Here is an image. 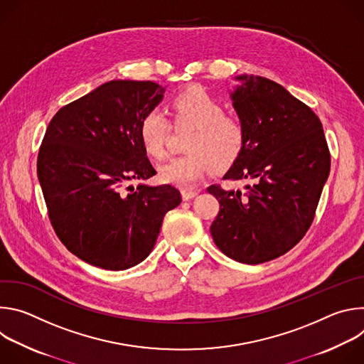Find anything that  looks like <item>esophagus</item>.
I'll use <instances>...</instances> for the list:
<instances>
[{
	"label": "esophagus",
	"mask_w": 364,
	"mask_h": 364,
	"mask_svg": "<svg viewBox=\"0 0 364 364\" xmlns=\"http://www.w3.org/2000/svg\"><path fill=\"white\" fill-rule=\"evenodd\" d=\"M197 190H183L181 191V194H183V198L184 200H190V198H193V197H196L197 196Z\"/></svg>",
	"instance_id": "34e87169"
}]
</instances>
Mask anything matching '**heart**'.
I'll use <instances>...</instances> for the list:
<instances>
[{"instance_id": "heart-1", "label": "heart", "mask_w": 364, "mask_h": 364, "mask_svg": "<svg viewBox=\"0 0 364 364\" xmlns=\"http://www.w3.org/2000/svg\"><path fill=\"white\" fill-rule=\"evenodd\" d=\"M171 109L176 125L190 127L191 132L184 144L188 152L160 167L164 183L188 190L210 167L220 171L236 161L246 142V129L240 119L226 115L216 97L193 86L173 97ZM170 128V121L160 109H151L142 117L139 138L151 157L161 160L166 155Z\"/></svg>"}]
</instances>
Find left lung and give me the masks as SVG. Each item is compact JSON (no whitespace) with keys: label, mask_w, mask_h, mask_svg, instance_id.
Here are the masks:
<instances>
[{"label":"left lung","mask_w":364,"mask_h":364,"mask_svg":"<svg viewBox=\"0 0 364 364\" xmlns=\"http://www.w3.org/2000/svg\"><path fill=\"white\" fill-rule=\"evenodd\" d=\"M230 93L246 142L223 180L213 184L220 210L210 226L216 246L240 264L257 265L292 249L314 220L330 174V151L318 117L284 86L261 76H237Z\"/></svg>","instance_id":"8db88e82"}]
</instances>
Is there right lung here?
Masks as SVG:
<instances>
[{
	"label": "right lung",
	"mask_w": 364,
	"mask_h": 364,
	"mask_svg": "<svg viewBox=\"0 0 364 364\" xmlns=\"http://www.w3.org/2000/svg\"><path fill=\"white\" fill-rule=\"evenodd\" d=\"M164 90L149 80H111L63 107L47 127L37 176L48 219L62 243L93 267L122 271L142 262L166 213L181 203L170 184H129L157 174L139 124Z\"/></svg>",
	"instance_id": "1"
}]
</instances>
